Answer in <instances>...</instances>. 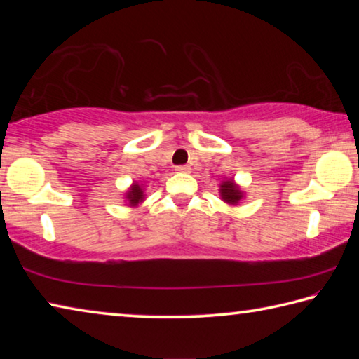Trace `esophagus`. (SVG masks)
<instances>
[{"mask_svg":"<svg viewBox=\"0 0 359 359\" xmlns=\"http://www.w3.org/2000/svg\"><path fill=\"white\" fill-rule=\"evenodd\" d=\"M175 170H176V172H178V173H187L191 168L187 167V165H178V167H176Z\"/></svg>","mask_w":359,"mask_h":359,"instance_id":"obj_1","label":"esophagus"}]
</instances>
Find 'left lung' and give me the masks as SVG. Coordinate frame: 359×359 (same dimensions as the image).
I'll list each match as a JSON object with an SVG mask.
<instances>
[{"instance_id":"obj_1","label":"left lung","mask_w":359,"mask_h":359,"mask_svg":"<svg viewBox=\"0 0 359 359\" xmlns=\"http://www.w3.org/2000/svg\"><path fill=\"white\" fill-rule=\"evenodd\" d=\"M219 196L229 205H237L242 201V197H244V192L241 191V187L233 180H226L219 184Z\"/></svg>"}]
</instances>
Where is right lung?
<instances>
[{"label":"right lung","instance_id":"right-lung-1","mask_svg":"<svg viewBox=\"0 0 359 359\" xmlns=\"http://www.w3.org/2000/svg\"><path fill=\"white\" fill-rule=\"evenodd\" d=\"M125 198L128 201V205L130 207H136L137 203H141L144 201V189H142L141 184L133 183L128 191H126Z\"/></svg>","mask_w":359,"mask_h":359}]
</instances>
